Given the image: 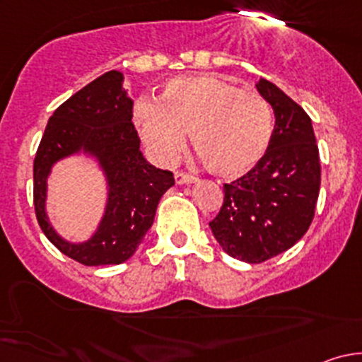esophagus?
<instances>
[{
  "mask_svg": "<svg viewBox=\"0 0 362 362\" xmlns=\"http://www.w3.org/2000/svg\"><path fill=\"white\" fill-rule=\"evenodd\" d=\"M175 182H177V185H189L194 184L196 178L187 173H182V171H175Z\"/></svg>",
  "mask_w": 362,
  "mask_h": 362,
  "instance_id": "obj_1",
  "label": "esophagus"
}]
</instances>
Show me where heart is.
Here are the masks:
<instances>
[{
    "instance_id": "b5f03b06",
    "label": "heart",
    "mask_w": 362,
    "mask_h": 362,
    "mask_svg": "<svg viewBox=\"0 0 362 362\" xmlns=\"http://www.w3.org/2000/svg\"><path fill=\"white\" fill-rule=\"evenodd\" d=\"M133 122L156 163L177 160L189 131L196 154L221 177L252 170L273 136L268 101L215 75L171 78L159 101L144 98L134 103Z\"/></svg>"
}]
</instances>
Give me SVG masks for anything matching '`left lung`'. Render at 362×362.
I'll list each match as a JSON object with an SVG mask.
<instances>
[{
	"mask_svg": "<svg viewBox=\"0 0 362 362\" xmlns=\"http://www.w3.org/2000/svg\"><path fill=\"white\" fill-rule=\"evenodd\" d=\"M272 105L275 127L262 159L224 185L210 229L222 250L249 264L289 250L308 231L320 189V159L312 119L269 80L255 83Z\"/></svg>",
	"mask_w": 362,
	"mask_h": 362,
	"instance_id": "obj_1",
	"label": "left lung"
}]
</instances>
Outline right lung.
Here are the masks:
<instances>
[{
  "label": "right lung",
  "mask_w": 362,
  "mask_h": 362,
  "mask_svg": "<svg viewBox=\"0 0 362 362\" xmlns=\"http://www.w3.org/2000/svg\"><path fill=\"white\" fill-rule=\"evenodd\" d=\"M93 158L107 189L104 215L82 243L61 237L46 211L48 178L61 160ZM35 210L47 238L86 266L120 264L138 249L154 222L159 199L175 185L171 171L144 158L133 126V100L117 69L103 73L64 101L47 122L33 166Z\"/></svg>",
  "instance_id": "obj_1"
}]
</instances>
